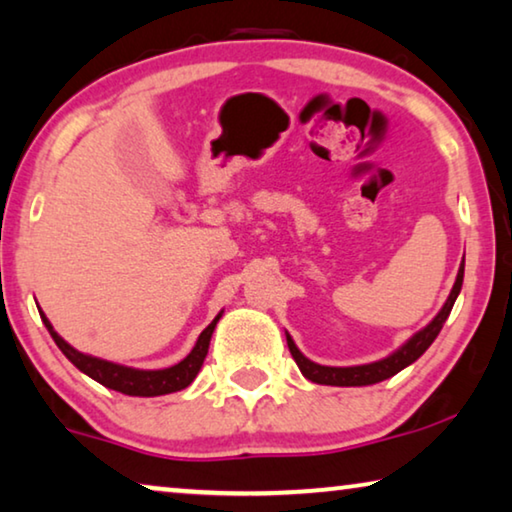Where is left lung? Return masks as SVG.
Masks as SVG:
<instances>
[{
    "label": "left lung",
    "mask_w": 512,
    "mask_h": 512,
    "mask_svg": "<svg viewBox=\"0 0 512 512\" xmlns=\"http://www.w3.org/2000/svg\"><path fill=\"white\" fill-rule=\"evenodd\" d=\"M462 281H464V258H462V265H459L457 270V279L453 284V291H450L448 300L443 302V307L439 314H436L432 321H429L425 328L418 330L416 335L411 339H406V342L397 348V351H392L390 355H385V358L376 360V362H369V365H355V367H328V365H318V362L305 358V355L300 353V348L295 346L293 337L286 332V344H288V351H291L293 360L298 362L300 372L305 379H309L311 383H318V385H342V388H353V385H374V383H381L385 379H390V376H395L397 372H402L404 367H409L416 362L422 353L427 351L432 342L439 335L443 323H446V318L450 316V311H453V305L457 300L459 291H462Z\"/></svg>",
    "instance_id": "8db88e82"
}]
</instances>
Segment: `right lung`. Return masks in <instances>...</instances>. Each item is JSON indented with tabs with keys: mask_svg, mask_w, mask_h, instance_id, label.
Returning a JSON list of instances; mask_svg holds the SVG:
<instances>
[{
	"mask_svg": "<svg viewBox=\"0 0 512 512\" xmlns=\"http://www.w3.org/2000/svg\"><path fill=\"white\" fill-rule=\"evenodd\" d=\"M39 314H41L43 325H46L50 332V337H53L55 344L59 346V351H62L66 358L80 369V372L90 376V379L129 397H159V395H170V392L184 390L187 385H191V381L196 379L203 367L207 348H210L212 332L217 328L219 318L224 311H219V314L214 316V321L201 332V337L196 339V346L191 348L187 358L166 369H136V367L117 365V362L80 353L78 348H73L69 342H64V339L57 335L53 323L48 321L43 311H39Z\"/></svg>",
	"mask_w": 512,
	"mask_h": 512,
	"instance_id": "add662e5",
	"label": "right lung"
}]
</instances>
